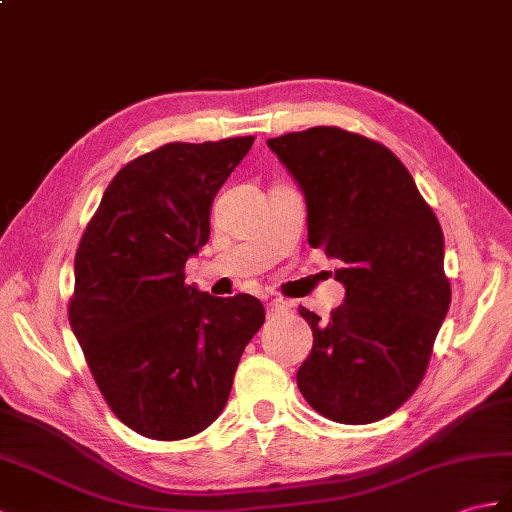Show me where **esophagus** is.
<instances>
[{
    "mask_svg": "<svg viewBox=\"0 0 512 512\" xmlns=\"http://www.w3.org/2000/svg\"><path fill=\"white\" fill-rule=\"evenodd\" d=\"M285 310H288V303L281 301V299H275V301H270V303L266 305V312H268V316L283 314Z\"/></svg>",
    "mask_w": 512,
    "mask_h": 512,
    "instance_id": "1",
    "label": "esophagus"
}]
</instances>
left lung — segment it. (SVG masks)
Instances as JSON below:
<instances>
[{
    "instance_id": "1",
    "label": "left lung",
    "mask_w": 512,
    "mask_h": 512,
    "mask_svg": "<svg viewBox=\"0 0 512 512\" xmlns=\"http://www.w3.org/2000/svg\"><path fill=\"white\" fill-rule=\"evenodd\" d=\"M307 202V242L338 259L344 303L329 318L301 307L314 344L296 373L323 417H388L425 375L449 310L445 240L395 154L373 139L316 126L268 139Z\"/></svg>"
}]
</instances>
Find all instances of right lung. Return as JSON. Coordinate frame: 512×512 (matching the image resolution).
Returning a JSON list of instances; mask_svg holds the SVG:
<instances>
[{
  "label": "right lung",
  "mask_w": 512,
  "mask_h": 512,
  "mask_svg": "<svg viewBox=\"0 0 512 512\" xmlns=\"http://www.w3.org/2000/svg\"><path fill=\"white\" fill-rule=\"evenodd\" d=\"M253 141H176L141 154L115 174L78 244L69 325L115 417L154 441H181L220 417L264 325L255 296L216 299L183 272Z\"/></svg>",
  "instance_id": "obj_1"
}]
</instances>
